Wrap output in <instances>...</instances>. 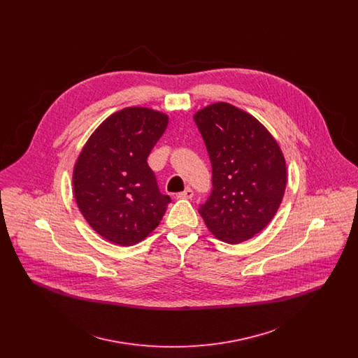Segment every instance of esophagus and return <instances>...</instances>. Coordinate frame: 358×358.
Masks as SVG:
<instances>
[{
    "mask_svg": "<svg viewBox=\"0 0 358 358\" xmlns=\"http://www.w3.org/2000/svg\"><path fill=\"white\" fill-rule=\"evenodd\" d=\"M177 197H178V199H192V197H193V190H192L190 187H187L184 192L178 193Z\"/></svg>",
    "mask_w": 358,
    "mask_h": 358,
    "instance_id": "1",
    "label": "esophagus"
}]
</instances>
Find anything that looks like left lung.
<instances>
[{
    "label": "left lung",
    "instance_id": "obj_1",
    "mask_svg": "<svg viewBox=\"0 0 358 358\" xmlns=\"http://www.w3.org/2000/svg\"><path fill=\"white\" fill-rule=\"evenodd\" d=\"M194 122L212 164V192L199 213L225 243L255 236L282 203L287 173L282 150L252 115L228 103H215Z\"/></svg>",
    "mask_w": 358,
    "mask_h": 358
}]
</instances>
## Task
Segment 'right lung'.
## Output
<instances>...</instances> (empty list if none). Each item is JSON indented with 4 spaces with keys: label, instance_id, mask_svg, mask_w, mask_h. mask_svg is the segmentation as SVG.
<instances>
[{
    "label": "right lung",
    "instance_id": "add662e5",
    "mask_svg": "<svg viewBox=\"0 0 358 358\" xmlns=\"http://www.w3.org/2000/svg\"><path fill=\"white\" fill-rule=\"evenodd\" d=\"M168 115L146 107L113 114L90 136L73 168V193L87 222L123 247L153 232L171 197L158 189L148 157Z\"/></svg>",
    "mask_w": 358,
    "mask_h": 358
}]
</instances>
